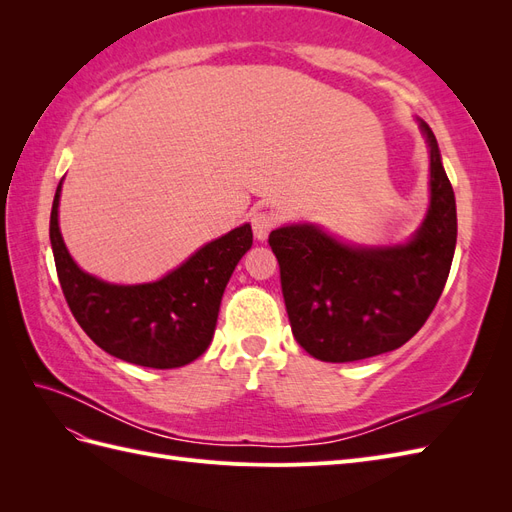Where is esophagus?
Listing matches in <instances>:
<instances>
[{"label":"esophagus","mask_w":512,"mask_h":512,"mask_svg":"<svg viewBox=\"0 0 512 512\" xmlns=\"http://www.w3.org/2000/svg\"><path fill=\"white\" fill-rule=\"evenodd\" d=\"M250 222H252V228H254V237H256L258 241H267L269 232L275 228V220H273V215H271L269 211H262V209L252 213Z\"/></svg>","instance_id":"1"}]
</instances>
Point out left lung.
<instances>
[{
  "label": "left lung",
  "mask_w": 512,
  "mask_h": 512,
  "mask_svg": "<svg viewBox=\"0 0 512 512\" xmlns=\"http://www.w3.org/2000/svg\"><path fill=\"white\" fill-rule=\"evenodd\" d=\"M429 147V209L406 243L350 245L316 224H288L269 235L280 262L292 335L327 363L391 352L418 333L444 290L457 243V207L438 141Z\"/></svg>",
  "instance_id": "left-lung-1"
}]
</instances>
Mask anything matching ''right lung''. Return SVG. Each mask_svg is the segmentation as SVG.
I'll list each match as a JSON object with an SVG mask.
<instances>
[{
  "mask_svg": "<svg viewBox=\"0 0 512 512\" xmlns=\"http://www.w3.org/2000/svg\"><path fill=\"white\" fill-rule=\"evenodd\" d=\"M59 196L61 181L49 235L61 290L81 329L104 352L134 365L173 369L198 359L213 339L230 275L252 247V226L203 245L158 282L108 284L72 260L59 230Z\"/></svg>",
  "mask_w": 512,
  "mask_h": 512,
  "instance_id": "1",
  "label": "right lung"
}]
</instances>
